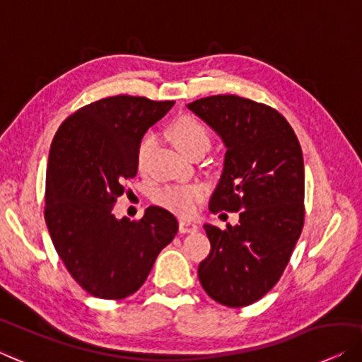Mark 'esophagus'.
Wrapping results in <instances>:
<instances>
[{"mask_svg": "<svg viewBox=\"0 0 362 362\" xmlns=\"http://www.w3.org/2000/svg\"><path fill=\"white\" fill-rule=\"evenodd\" d=\"M199 225L196 222H192V220H181L180 222V232L181 233H194L197 232Z\"/></svg>", "mask_w": 362, "mask_h": 362, "instance_id": "1", "label": "esophagus"}]
</instances>
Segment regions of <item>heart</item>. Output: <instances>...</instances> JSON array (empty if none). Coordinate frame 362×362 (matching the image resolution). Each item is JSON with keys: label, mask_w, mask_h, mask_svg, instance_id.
I'll return each mask as SVG.
<instances>
[{"label": "heart", "mask_w": 362, "mask_h": 362, "mask_svg": "<svg viewBox=\"0 0 362 362\" xmlns=\"http://www.w3.org/2000/svg\"><path fill=\"white\" fill-rule=\"evenodd\" d=\"M171 139L182 155H187L196 148H207L209 146V132L206 125L191 116L180 117L171 125ZM153 144L155 137L151 134L145 135L142 142H140L137 150L139 168H142L145 165V160ZM204 194H206V187L199 185V182H194V185H173L160 189L156 192L155 199L160 206L170 209V211L180 214V216H189L196 209L197 202L204 197Z\"/></svg>", "instance_id": "1"}]
</instances>
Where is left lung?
<instances>
[{
    "label": "left lung",
    "instance_id": "1",
    "mask_svg": "<svg viewBox=\"0 0 362 362\" xmlns=\"http://www.w3.org/2000/svg\"><path fill=\"white\" fill-rule=\"evenodd\" d=\"M187 109L227 148L209 209L240 212L238 223L225 230L204 225L211 253L199 264V281L222 305H250L276 286L300 237L305 214L300 144L276 109L251 99L218 94Z\"/></svg>",
    "mask_w": 362,
    "mask_h": 362
}]
</instances>
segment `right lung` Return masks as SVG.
I'll return each instance as SVG.
<instances>
[{
  "label": "right lung",
  "mask_w": 362,
  "mask_h": 362,
  "mask_svg": "<svg viewBox=\"0 0 362 362\" xmlns=\"http://www.w3.org/2000/svg\"><path fill=\"white\" fill-rule=\"evenodd\" d=\"M175 101L112 96L78 109L57 130L45 181V223L73 279L99 298L137 292L156 256L177 233V220L150 206L139 222L112 206L137 175L144 135Z\"/></svg>",
  "instance_id": "1"
}]
</instances>
